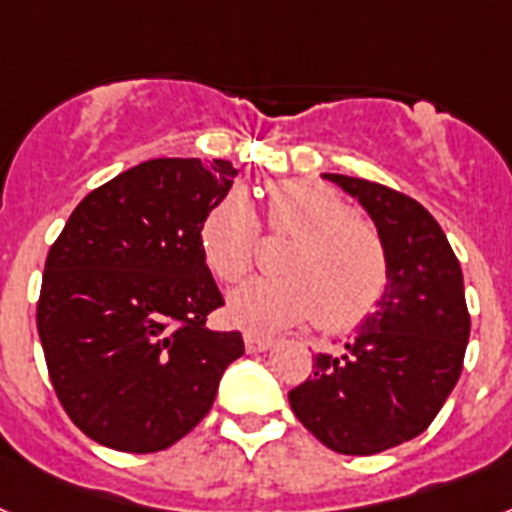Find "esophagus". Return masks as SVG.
<instances>
[{
    "instance_id": "1",
    "label": "esophagus",
    "mask_w": 512,
    "mask_h": 512,
    "mask_svg": "<svg viewBox=\"0 0 512 512\" xmlns=\"http://www.w3.org/2000/svg\"><path fill=\"white\" fill-rule=\"evenodd\" d=\"M274 345L272 337L266 335H256V332H246V350L248 353H264Z\"/></svg>"
}]
</instances>
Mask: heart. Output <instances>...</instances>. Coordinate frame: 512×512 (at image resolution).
Masks as SVG:
<instances>
[{
    "label": "heart",
    "mask_w": 512,
    "mask_h": 512,
    "mask_svg": "<svg viewBox=\"0 0 512 512\" xmlns=\"http://www.w3.org/2000/svg\"><path fill=\"white\" fill-rule=\"evenodd\" d=\"M266 227L293 235L282 256L285 277H256L227 298L235 327L272 335L314 319L324 329L356 327L387 287V248L379 230L335 188L314 180H280L264 190ZM259 243V219L240 190L211 206L198 227V248L211 274L238 282Z\"/></svg>",
    "instance_id": "1"
}]
</instances>
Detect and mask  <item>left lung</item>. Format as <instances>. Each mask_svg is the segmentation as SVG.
Here are the masks:
<instances>
[{"mask_svg": "<svg viewBox=\"0 0 512 512\" xmlns=\"http://www.w3.org/2000/svg\"><path fill=\"white\" fill-rule=\"evenodd\" d=\"M366 209L387 248V287L340 353L287 392L290 408L322 445L377 455L432 424L463 369L471 316L463 272L437 219L387 185L332 175Z\"/></svg>", "mask_w": 512, "mask_h": 512, "instance_id": "obj_1", "label": "left lung"}]
</instances>
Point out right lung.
Masks as SVG:
<instances>
[{
    "instance_id": "obj_1",
    "label": "right lung",
    "mask_w": 512,
    "mask_h": 512,
    "mask_svg": "<svg viewBox=\"0 0 512 512\" xmlns=\"http://www.w3.org/2000/svg\"><path fill=\"white\" fill-rule=\"evenodd\" d=\"M238 170L225 159H149L91 190L46 256L36 324L59 403L120 453H159L209 413L246 353L214 332L225 306L198 248L206 211Z\"/></svg>"
}]
</instances>
